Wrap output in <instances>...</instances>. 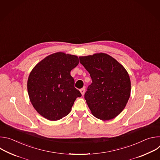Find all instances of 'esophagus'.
<instances>
[{"mask_svg": "<svg viewBox=\"0 0 160 160\" xmlns=\"http://www.w3.org/2000/svg\"><path fill=\"white\" fill-rule=\"evenodd\" d=\"M85 88H81L80 90V92H81V94H82V96H83V94H84V93H85Z\"/></svg>", "mask_w": 160, "mask_h": 160, "instance_id": "1", "label": "esophagus"}]
</instances>
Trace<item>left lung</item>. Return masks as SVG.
I'll return each instance as SVG.
<instances>
[{
    "mask_svg": "<svg viewBox=\"0 0 160 160\" xmlns=\"http://www.w3.org/2000/svg\"><path fill=\"white\" fill-rule=\"evenodd\" d=\"M79 59L92 78L84 95L91 112L102 120L115 118L130 98L131 84L127 72L116 59L104 53Z\"/></svg>",
    "mask_w": 160,
    "mask_h": 160,
    "instance_id": "left-lung-1",
    "label": "left lung"
}]
</instances>
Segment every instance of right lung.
<instances>
[{"label":"right lung","instance_id":"1","mask_svg":"<svg viewBox=\"0 0 160 160\" xmlns=\"http://www.w3.org/2000/svg\"><path fill=\"white\" fill-rule=\"evenodd\" d=\"M78 63L77 56L56 52L42 60L31 72L27 82L30 100L45 118L56 121L66 117L76 99L82 96L70 75Z\"/></svg>","mask_w":160,"mask_h":160}]
</instances>
